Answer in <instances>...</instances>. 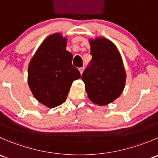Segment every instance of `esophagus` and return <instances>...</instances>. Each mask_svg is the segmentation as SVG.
<instances>
[{
	"label": "esophagus",
	"mask_w": 158,
	"mask_h": 158,
	"mask_svg": "<svg viewBox=\"0 0 158 158\" xmlns=\"http://www.w3.org/2000/svg\"><path fill=\"white\" fill-rule=\"evenodd\" d=\"M84 71V67H81V68H79V72H80L81 75L82 74V73H83Z\"/></svg>",
	"instance_id": "esophagus-1"
}]
</instances>
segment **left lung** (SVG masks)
Returning a JSON list of instances; mask_svg holds the SVG:
<instances>
[{
  "label": "left lung",
  "instance_id": "8db88e82",
  "mask_svg": "<svg viewBox=\"0 0 158 158\" xmlns=\"http://www.w3.org/2000/svg\"><path fill=\"white\" fill-rule=\"evenodd\" d=\"M91 62L82 79L90 100L105 106L117 99L125 86L126 73L116 45L105 38L89 39Z\"/></svg>",
  "mask_w": 158,
  "mask_h": 158
}]
</instances>
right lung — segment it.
<instances>
[{
	"instance_id": "add662e5",
	"label": "right lung",
	"mask_w": 158,
	"mask_h": 158,
	"mask_svg": "<svg viewBox=\"0 0 158 158\" xmlns=\"http://www.w3.org/2000/svg\"><path fill=\"white\" fill-rule=\"evenodd\" d=\"M66 38L56 33L46 38L28 65L27 82L33 96L49 108L65 102L72 83L81 77L72 65L73 55L66 50Z\"/></svg>"
}]
</instances>
